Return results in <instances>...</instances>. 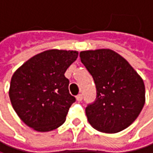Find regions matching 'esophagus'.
Here are the masks:
<instances>
[{"label": "esophagus", "mask_w": 153, "mask_h": 153, "mask_svg": "<svg viewBox=\"0 0 153 153\" xmlns=\"http://www.w3.org/2000/svg\"><path fill=\"white\" fill-rule=\"evenodd\" d=\"M76 100H77V101H82V94H79L78 96H76Z\"/></svg>", "instance_id": "34e87169"}]
</instances>
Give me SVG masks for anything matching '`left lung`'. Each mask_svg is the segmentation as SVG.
I'll return each instance as SVG.
<instances>
[{
	"label": "left lung",
	"instance_id": "1",
	"mask_svg": "<svg viewBox=\"0 0 153 153\" xmlns=\"http://www.w3.org/2000/svg\"><path fill=\"white\" fill-rule=\"evenodd\" d=\"M80 57L97 88L96 101L86 108L91 126L106 134L127 128L145 103L142 77L123 56L108 48L82 51Z\"/></svg>",
	"mask_w": 153,
	"mask_h": 153
}]
</instances>
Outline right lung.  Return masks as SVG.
I'll return each instance as SVG.
<instances>
[{
  "instance_id": "1",
  "label": "right lung",
  "mask_w": 153,
  "mask_h": 153,
  "mask_svg": "<svg viewBox=\"0 0 153 153\" xmlns=\"http://www.w3.org/2000/svg\"><path fill=\"white\" fill-rule=\"evenodd\" d=\"M78 53L73 50H46L13 73L9 90L11 105L19 117L35 131H53L64 123L75 101L64 73Z\"/></svg>"
}]
</instances>
